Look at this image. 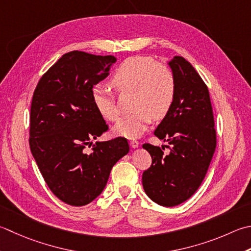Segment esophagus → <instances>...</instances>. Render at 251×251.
<instances>
[{
  "instance_id": "obj_1",
  "label": "esophagus",
  "mask_w": 251,
  "mask_h": 251,
  "mask_svg": "<svg viewBox=\"0 0 251 251\" xmlns=\"http://www.w3.org/2000/svg\"><path fill=\"white\" fill-rule=\"evenodd\" d=\"M129 145H130L131 148L136 149V148H138L140 144H139V141H137V140H130L129 141Z\"/></svg>"
}]
</instances>
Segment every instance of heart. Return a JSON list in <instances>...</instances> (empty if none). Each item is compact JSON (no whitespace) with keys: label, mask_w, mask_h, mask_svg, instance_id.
<instances>
[{"label":"heart","mask_w":251,"mask_h":251,"mask_svg":"<svg viewBox=\"0 0 251 251\" xmlns=\"http://www.w3.org/2000/svg\"><path fill=\"white\" fill-rule=\"evenodd\" d=\"M119 90L135 91L134 113L123 117L113 126L115 136L137 138L144 134L154 120L169 114L176 97L173 72L164 64H155L150 56L128 57L116 68L111 79ZM91 101L97 112L106 121L119 119L114 96L104 86L97 85L91 90Z\"/></svg>","instance_id":"heart-1"}]
</instances>
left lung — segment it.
Wrapping results in <instances>:
<instances>
[{"label":"left lung","instance_id":"1","mask_svg":"<svg viewBox=\"0 0 251 251\" xmlns=\"http://www.w3.org/2000/svg\"><path fill=\"white\" fill-rule=\"evenodd\" d=\"M176 81L174 104L154 130L168 141L170 153L145 144L152 165L142 174L148 197L163 207L189 199L202 183L217 146L208 87L194 66L181 56L168 62Z\"/></svg>","mask_w":251,"mask_h":251}]
</instances>
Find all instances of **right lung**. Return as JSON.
<instances>
[{
    "label": "right lung",
    "instance_id": "add662e5",
    "mask_svg": "<svg viewBox=\"0 0 251 251\" xmlns=\"http://www.w3.org/2000/svg\"><path fill=\"white\" fill-rule=\"evenodd\" d=\"M116 57L81 51L64 54L33 92L29 145L49 188L67 204L81 207L99 196L117 161L129 152L123 137L92 140L106 131L91 101L93 86L109 76Z\"/></svg>",
    "mask_w": 251,
    "mask_h": 251
}]
</instances>
